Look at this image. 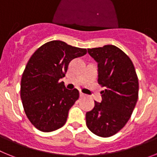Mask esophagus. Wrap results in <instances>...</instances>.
Segmentation results:
<instances>
[{
    "mask_svg": "<svg viewBox=\"0 0 157 157\" xmlns=\"http://www.w3.org/2000/svg\"><path fill=\"white\" fill-rule=\"evenodd\" d=\"M80 97H84V96H86V95H85V94H84V93H82V92H80Z\"/></svg>",
    "mask_w": 157,
    "mask_h": 157,
    "instance_id": "34e87169",
    "label": "esophagus"
}]
</instances>
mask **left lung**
Wrapping results in <instances>:
<instances>
[{
    "instance_id": "1",
    "label": "left lung",
    "mask_w": 157,
    "mask_h": 157,
    "mask_svg": "<svg viewBox=\"0 0 157 157\" xmlns=\"http://www.w3.org/2000/svg\"><path fill=\"white\" fill-rule=\"evenodd\" d=\"M98 62V83L102 102L86 113V125L95 135L108 137L122 129L130 118L138 99L139 84L130 58L113 45L88 49Z\"/></svg>"
}]
</instances>
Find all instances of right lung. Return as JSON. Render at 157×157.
Here are the masks:
<instances>
[{"instance_id": "1", "label": "right lung", "mask_w": 157, "mask_h": 157, "mask_svg": "<svg viewBox=\"0 0 157 157\" xmlns=\"http://www.w3.org/2000/svg\"><path fill=\"white\" fill-rule=\"evenodd\" d=\"M86 54V49L54 40L41 46L30 58L22 75L20 98L26 115L39 130L54 131L66 122L79 91L66 89L59 80L72 60Z\"/></svg>"}]
</instances>
